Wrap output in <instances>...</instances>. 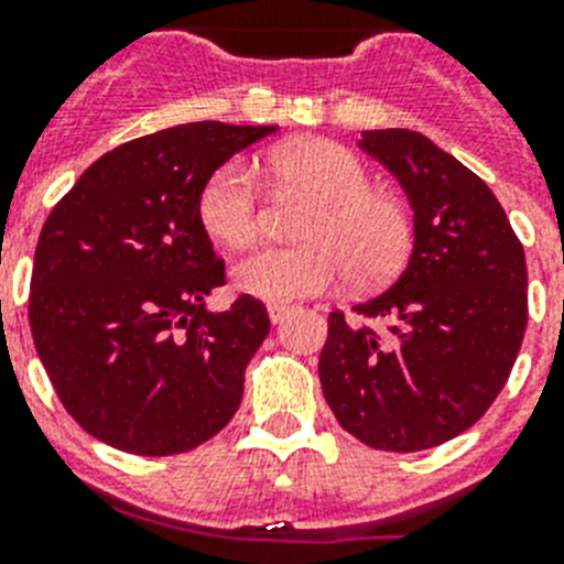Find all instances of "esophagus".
<instances>
[{"instance_id": "1", "label": "esophagus", "mask_w": 564, "mask_h": 564, "mask_svg": "<svg viewBox=\"0 0 564 564\" xmlns=\"http://www.w3.org/2000/svg\"><path fill=\"white\" fill-rule=\"evenodd\" d=\"M291 311L293 305H288V302H271V305H268V316H271L273 325H279V322H282Z\"/></svg>"}]
</instances>
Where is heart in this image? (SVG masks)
Masks as SVG:
<instances>
[{
  "mask_svg": "<svg viewBox=\"0 0 564 564\" xmlns=\"http://www.w3.org/2000/svg\"><path fill=\"white\" fill-rule=\"evenodd\" d=\"M276 181L318 200L305 239L313 246L262 248L234 268L242 293L265 302H293L356 279L370 288L403 268L412 251V220L390 194L372 188L370 169L356 152L333 141H299L268 154ZM200 223L214 242L248 248L262 228L251 169L220 166L200 192Z\"/></svg>",
  "mask_w": 564,
  "mask_h": 564,
  "instance_id": "1",
  "label": "heart"
}]
</instances>
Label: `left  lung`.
<instances>
[{
    "label": "left lung",
    "instance_id": "1",
    "mask_svg": "<svg viewBox=\"0 0 564 564\" xmlns=\"http://www.w3.org/2000/svg\"><path fill=\"white\" fill-rule=\"evenodd\" d=\"M358 147L390 169L415 212L410 265L390 291L327 318L318 378L341 430L372 449L421 452L480 421L528 325L525 251L491 188L410 129Z\"/></svg>",
    "mask_w": 564,
    "mask_h": 564
}]
</instances>
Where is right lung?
Segmentation results:
<instances>
[{
  "mask_svg": "<svg viewBox=\"0 0 564 564\" xmlns=\"http://www.w3.org/2000/svg\"><path fill=\"white\" fill-rule=\"evenodd\" d=\"M276 132L220 121L161 129L98 158L50 212L30 279V330L64 410L115 449L166 457L226 426L271 330L226 285L200 192L228 158Z\"/></svg>",
  "mask_w": 564,
  "mask_h": 564,
  "instance_id": "1",
  "label": "right lung"
}]
</instances>
